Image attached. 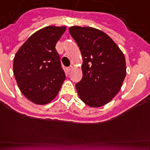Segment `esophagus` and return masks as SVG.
<instances>
[{"instance_id": "1", "label": "esophagus", "mask_w": 150, "mask_h": 150, "mask_svg": "<svg viewBox=\"0 0 150 150\" xmlns=\"http://www.w3.org/2000/svg\"><path fill=\"white\" fill-rule=\"evenodd\" d=\"M72 68H73V67H72L71 66L69 67H67V68H66V72H67V73H69V72L71 71V70H72Z\"/></svg>"}]
</instances>
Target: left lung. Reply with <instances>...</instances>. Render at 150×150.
Masks as SVG:
<instances>
[{
  "label": "left lung",
  "instance_id": "obj_1",
  "mask_svg": "<svg viewBox=\"0 0 150 150\" xmlns=\"http://www.w3.org/2000/svg\"><path fill=\"white\" fill-rule=\"evenodd\" d=\"M69 33L83 56V78L75 87L80 99L91 107L104 106L122 86L126 75L122 52L109 35L91 27L72 26Z\"/></svg>",
  "mask_w": 150,
  "mask_h": 150
}]
</instances>
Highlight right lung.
Listing matches in <instances>:
<instances>
[{"instance_id": "right-lung-1", "label": "right lung", "mask_w": 150, "mask_h": 150, "mask_svg": "<svg viewBox=\"0 0 150 150\" xmlns=\"http://www.w3.org/2000/svg\"><path fill=\"white\" fill-rule=\"evenodd\" d=\"M66 27L47 26L35 32L19 48L13 73L19 88L31 102L45 105L58 95L65 79L55 45Z\"/></svg>"}]
</instances>
